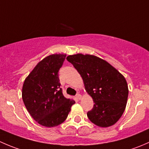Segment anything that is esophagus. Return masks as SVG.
Wrapping results in <instances>:
<instances>
[{"mask_svg": "<svg viewBox=\"0 0 149 149\" xmlns=\"http://www.w3.org/2000/svg\"><path fill=\"white\" fill-rule=\"evenodd\" d=\"M76 97L78 99V100H81V95L80 94H77L76 95Z\"/></svg>", "mask_w": 149, "mask_h": 149, "instance_id": "1", "label": "esophagus"}]
</instances>
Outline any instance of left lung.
Listing matches in <instances>:
<instances>
[{"instance_id": "1", "label": "left lung", "mask_w": 149, "mask_h": 149, "mask_svg": "<svg viewBox=\"0 0 149 149\" xmlns=\"http://www.w3.org/2000/svg\"><path fill=\"white\" fill-rule=\"evenodd\" d=\"M67 61L82 77L94 107L87 112L91 123L102 127L118 122L124 112L128 87L124 76L107 61L94 55H69Z\"/></svg>"}]
</instances>
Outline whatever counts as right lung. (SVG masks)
Instances as JSON below:
<instances>
[{"label":"right lung","instance_id":"add662e5","mask_svg":"<svg viewBox=\"0 0 149 149\" xmlns=\"http://www.w3.org/2000/svg\"><path fill=\"white\" fill-rule=\"evenodd\" d=\"M65 56L55 54L44 58L25 79L22 88L26 109L34 120L45 127L63 123L75 104L63 96L58 76Z\"/></svg>","mask_w":149,"mask_h":149}]
</instances>
